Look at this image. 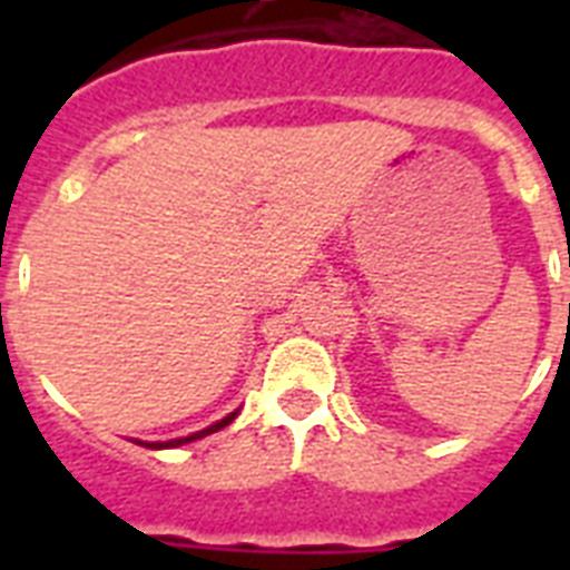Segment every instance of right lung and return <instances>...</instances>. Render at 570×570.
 <instances>
[{"instance_id":"right-lung-1","label":"right lung","mask_w":570,"mask_h":570,"mask_svg":"<svg viewBox=\"0 0 570 570\" xmlns=\"http://www.w3.org/2000/svg\"><path fill=\"white\" fill-rule=\"evenodd\" d=\"M236 414H239V411H233V414H227L224 420H218L215 425H209V429H204V432L189 434V438H177V441H165V443H145V446H150V450H168V446H183V443H191V441H197V438H206V434H213V432H218V429H224V425L236 420Z\"/></svg>"}]
</instances>
